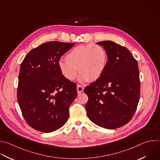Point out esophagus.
<instances>
[{
  "label": "esophagus",
  "mask_w": 160,
  "mask_h": 160,
  "mask_svg": "<svg viewBox=\"0 0 160 160\" xmlns=\"http://www.w3.org/2000/svg\"><path fill=\"white\" fill-rule=\"evenodd\" d=\"M83 89H84V88H83L82 85H78L77 87V92H78V93H80L83 92Z\"/></svg>",
  "instance_id": "esophagus-1"
}]
</instances>
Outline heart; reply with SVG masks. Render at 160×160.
Here are the masks:
<instances>
[{
  "mask_svg": "<svg viewBox=\"0 0 160 160\" xmlns=\"http://www.w3.org/2000/svg\"><path fill=\"white\" fill-rule=\"evenodd\" d=\"M66 61H60L58 68L68 80H74L79 72L81 82L95 81L103 75L108 57L105 48L97 44L79 45L72 49L65 57ZM79 71H78V69Z\"/></svg>",
  "mask_w": 160,
  "mask_h": 160,
  "instance_id": "obj_1",
  "label": "heart"
}]
</instances>
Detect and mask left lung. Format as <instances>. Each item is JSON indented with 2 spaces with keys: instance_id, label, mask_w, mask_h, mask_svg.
Segmentation results:
<instances>
[{
  "instance_id": "1",
  "label": "left lung",
  "mask_w": 160,
  "mask_h": 160,
  "mask_svg": "<svg viewBox=\"0 0 160 160\" xmlns=\"http://www.w3.org/2000/svg\"><path fill=\"white\" fill-rule=\"evenodd\" d=\"M108 52V61L100 78L86 87L85 108L96 125L115 129L128 123L139 100L138 64L129 49L111 41L97 42Z\"/></svg>"
}]
</instances>
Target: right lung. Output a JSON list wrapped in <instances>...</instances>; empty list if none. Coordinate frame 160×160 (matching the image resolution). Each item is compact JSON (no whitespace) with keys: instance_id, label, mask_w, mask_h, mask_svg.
I'll use <instances>...</instances> for the list:
<instances>
[{"instance_id":"1","label":"right lung","mask_w":160,"mask_h":160,"mask_svg":"<svg viewBox=\"0 0 160 160\" xmlns=\"http://www.w3.org/2000/svg\"><path fill=\"white\" fill-rule=\"evenodd\" d=\"M74 44L43 43L31 50L21 64L18 101L25 121L37 131L51 132L67 122L77 84L62 75L58 63Z\"/></svg>"}]
</instances>
